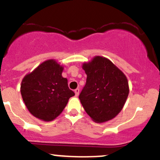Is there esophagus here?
Listing matches in <instances>:
<instances>
[{"instance_id":"1","label":"esophagus","mask_w":160,"mask_h":160,"mask_svg":"<svg viewBox=\"0 0 160 160\" xmlns=\"http://www.w3.org/2000/svg\"><path fill=\"white\" fill-rule=\"evenodd\" d=\"M74 93H75V95H76V96H78L79 95V93H80V89H76L74 90Z\"/></svg>"}]
</instances>
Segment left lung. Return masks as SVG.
I'll return each instance as SVG.
<instances>
[{
  "label": "left lung",
  "instance_id": "1",
  "mask_svg": "<svg viewBox=\"0 0 160 160\" xmlns=\"http://www.w3.org/2000/svg\"><path fill=\"white\" fill-rule=\"evenodd\" d=\"M87 78L81 104L94 122L103 123L122 111L129 92L127 78L111 60L96 56L82 65Z\"/></svg>",
  "mask_w": 160,
  "mask_h": 160
}]
</instances>
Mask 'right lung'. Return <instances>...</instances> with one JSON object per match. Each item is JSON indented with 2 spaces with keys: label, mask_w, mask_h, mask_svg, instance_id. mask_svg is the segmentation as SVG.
Here are the masks:
<instances>
[{
  "label": "right lung",
  "mask_w": 160,
  "mask_h": 160,
  "mask_svg": "<svg viewBox=\"0 0 160 160\" xmlns=\"http://www.w3.org/2000/svg\"><path fill=\"white\" fill-rule=\"evenodd\" d=\"M64 67L55 59L42 62L24 77L20 92L25 106L32 114L44 122H50L65 109L74 92L62 77Z\"/></svg>",
  "instance_id": "add662e5"
}]
</instances>
